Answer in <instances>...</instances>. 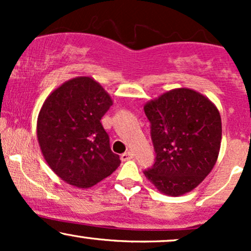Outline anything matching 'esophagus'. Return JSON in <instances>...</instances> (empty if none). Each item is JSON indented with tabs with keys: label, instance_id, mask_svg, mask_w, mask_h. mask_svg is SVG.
I'll return each instance as SVG.
<instances>
[{
	"label": "esophagus",
	"instance_id": "34e87169",
	"mask_svg": "<svg viewBox=\"0 0 251 251\" xmlns=\"http://www.w3.org/2000/svg\"><path fill=\"white\" fill-rule=\"evenodd\" d=\"M120 158H122L123 162H126V160H129V159H132V158H133V153H132L131 151H127V152H125V153H123L122 155H120Z\"/></svg>",
	"mask_w": 251,
	"mask_h": 251
}]
</instances>
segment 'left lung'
I'll return each instance as SVG.
<instances>
[{"mask_svg": "<svg viewBox=\"0 0 251 251\" xmlns=\"http://www.w3.org/2000/svg\"><path fill=\"white\" fill-rule=\"evenodd\" d=\"M151 123L155 162L144 175L172 197L197 188L214 169L222 140L220 112L190 88H176L144 106Z\"/></svg>", "mask_w": 251, "mask_h": 251, "instance_id": "left-lung-1", "label": "left lung"}]
</instances>
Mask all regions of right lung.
<instances>
[{"instance_id":"1","label":"right lung","mask_w":251,"mask_h":251,"mask_svg":"<svg viewBox=\"0 0 251 251\" xmlns=\"http://www.w3.org/2000/svg\"><path fill=\"white\" fill-rule=\"evenodd\" d=\"M112 103L89 76L63 82L43 102L36 126L40 149L54 174L70 185L88 189L120 165L100 123Z\"/></svg>"}]
</instances>
